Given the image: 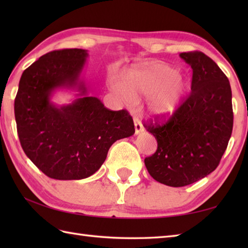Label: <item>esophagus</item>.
I'll return each instance as SVG.
<instances>
[{
	"label": "esophagus",
	"instance_id": "1",
	"mask_svg": "<svg viewBox=\"0 0 248 248\" xmlns=\"http://www.w3.org/2000/svg\"><path fill=\"white\" fill-rule=\"evenodd\" d=\"M134 125H135V134H140L144 131V125L141 124V123L138 118H134Z\"/></svg>",
	"mask_w": 248,
	"mask_h": 248
}]
</instances>
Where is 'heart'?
Returning <instances> with one entry per match:
<instances>
[{
  "instance_id": "heart-1",
  "label": "heart",
  "mask_w": 248,
  "mask_h": 248,
  "mask_svg": "<svg viewBox=\"0 0 248 248\" xmlns=\"http://www.w3.org/2000/svg\"><path fill=\"white\" fill-rule=\"evenodd\" d=\"M110 88L128 105L134 104L136 99L148 97L147 107L150 114L170 117L180 108L187 83L175 68L162 62H147L131 69L124 84L110 81Z\"/></svg>"
}]
</instances>
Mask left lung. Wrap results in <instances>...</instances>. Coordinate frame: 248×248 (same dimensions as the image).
I'll use <instances>...</instances> for the list:
<instances>
[{"label": "left lung", "instance_id": "1", "mask_svg": "<svg viewBox=\"0 0 248 248\" xmlns=\"http://www.w3.org/2000/svg\"><path fill=\"white\" fill-rule=\"evenodd\" d=\"M193 69L191 93L165 123L159 117L144 127L157 141L145 159L150 176L168 186H186L211 173L219 164L232 133V94L228 78L202 52H183Z\"/></svg>", "mask_w": 248, "mask_h": 248}]
</instances>
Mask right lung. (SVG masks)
Here are the masks:
<instances>
[{
  "label": "right lung",
  "mask_w": 248,
  "mask_h": 248,
  "mask_svg": "<svg viewBox=\"0 0 248 248\" xmlns=\"http://www.w3.org/2000/svg\"><path fill=\"white\" fill-rule=\"evenodd\" d=\"M86 50L49 52L23 71L15 99V117L22 149L46 176L80 180L93 175L116 140L133 135L128 110H110L87 96L80 80ZM59 88H78L80 96L56 107L50 96Z\"/></svg>",
  "instance_id": "1"
}]
</instances>
